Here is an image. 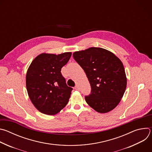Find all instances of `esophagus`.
<instances>
[{
  "label": "esophagus",
  "instance_id": "esophagus-1",
  "mask_svg": "<svg viewBox=\"0 0 152 152\" xmlns=\"http://www.w3.org/2000/svg\"><path fill=\"white\" fill-rule=\"evenodd\" d=\"M75 89L76 90H79V86H78L77 85H76L75 87Z\"/></svg>",
  "mask_w": 152,
  "mask_h": 152
}]
</instances>
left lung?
Returning a JSON list of instances; mask_svg holds the SVG:
<instances>
[{
	"mask_svg": "<svg viewBox=\"0 0 152 152\" xmlns=\"http://www.w3.org/2000/svg\"><path fill=\"white\" fill-rule=\"evenodd\" d=\"M73 56L87 76L91 87L85 101L99 113L113 110L125 92L127 78L123 64L113 52L90 48L73 53Z\"/></svg>",
	"mask_w": 152,
	"mask_h": 152,
	"instance_id": "8db88e82",
	"label": "left lung"
}]
</instances>
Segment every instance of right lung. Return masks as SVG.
<instances>
[{
	"label": "right lung",
	"instance_id": "obj_1",
	"mask_svg": "<svg viewBox=\"0 0 152 152\" xmlns=\"http://www.w3.org/2000/svg\"><path fill=\"white\" fill-rule=\"evenodd\" d=\"M72 54L43 53L30 64L26 76V89L32 104L41 113L55 115L68 103L73 88L67 85L61 70Z\"/></svg>",
	"mask_w": 152,
	"mask_h": 152
}]
</instances>
